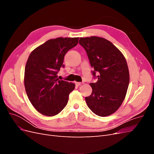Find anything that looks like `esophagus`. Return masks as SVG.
<instances>
[{"instance_id": "34e87169", "label": "esophagus", "mask_w": 154, "mask_h": 154, "mask_svg": "<svg viewBox=\"0 0 154 154\" xmlns=\"http://www.w3.org/2000/svg\"><path fill=\"white\" fill-rule=\"evenodd\" d=\"M75 84L78 86H80L82 84V83H81V82H75Z\"/></svg>"}]
</instances>
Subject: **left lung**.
<instances>
[{"mask_svg":"<svg viewBox=\"0 0 154 154\" xmlns=\"http://www.w3.org/2000/svg\"><path fill=\"white\" fill-rule=\"evenodd\" d=\"M80 44L86 51L96 83H91V96L85 101L92 112L105 117L114 113L127 94L130 76L127 61L122 53L105 38L98 36L80 38ZM98 76H95V74Z\"/></svg>","mask_w":154,"mask_h":154,"instance_id":"8db88e82","label":"left lung"}]
</instances>
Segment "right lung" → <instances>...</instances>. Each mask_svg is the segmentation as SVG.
<instances>
[{
	"mask_svg": "<svg viewBox=\"0 0 154 154\" xmlns=\"http://www.w3.org/2000/svg\"><path fill=\"white\" fill-rule=\"evenodd\" d=\"M78 39H50L29 56L25 67V89L31 104L42 114L54 116L67 104L69 95L75 84L60 80L57 74L64 66L65 55L78 44Z\"/></svg>",
	"mask_w": 154,
	"mask_h": 154,
	"instance_id": "obj_1",
	"label": "right lung"
}]
</instances>
